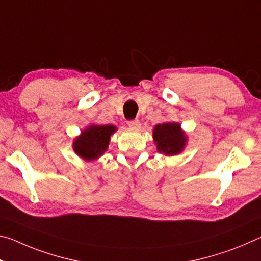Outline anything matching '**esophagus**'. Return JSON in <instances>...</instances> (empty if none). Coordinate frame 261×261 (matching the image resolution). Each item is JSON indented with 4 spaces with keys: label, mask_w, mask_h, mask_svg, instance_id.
I'll return each mask as SVG.
<instances>
[{
    "label": "esophagus",
    "mask_w": 261,
    "mask_h": 261,
    "mask_svg": "<svg viewBox=\"0 0 261 261\" xmlns=\"http://www.w3.org/2000/svg\"><path fill=\"white\" fill-rule=\"evenodd\" d=\"M127 125H129L131 129H139L140 126V122L138 120H134V121H129L127 122Z\"/></svg>",
    "instance_id": "esophagus-1"
}]
</instances>
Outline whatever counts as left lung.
<instances>
[{
  "label": "left lung",
  "mask_w": 261,
  "mask_h": 261,
  "mask_svg": "<svg viewBox=\"0 0 261 261\" xmlns=\"http://www.w3.org/2000/svg\"><path fill=\"white\" fill-rule=\"evenodd\" d=\"M153 139L158 152L167 156L182 153L188 143V136L179 123L176 122H166L154 126Z\"/></svg>",
  "instance_id": "1"
}]
</instances>
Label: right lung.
Returning a JSON list of instances; mask_svg holds the SVG:
<instances>
[{"mask_svg":"<svg viewBox=\"0 0 261 261\" xmlns=\"http://www.w3.org/2000/svg\"><path fill=\"white\" fill-rule=\"evenodd\" d=\"M116 130V126L110 124H90L74 138L72 143L74 153L85 161L98 160L108 149L110 136Z\"/></svg>","mask_w":261,"mask_h":261,"instance_id":"right-lung-1","label":"right lung"}]
</instances>
